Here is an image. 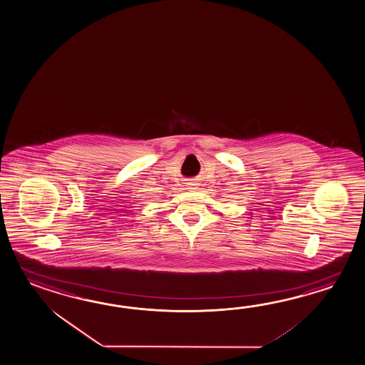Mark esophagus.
I'll list each match as a JSON object with an SVG mask.
<instances>
[{
    "label": "esophagus",
    "mask_w": 365,
    "mask_h": 365,
    "mask_svg": "<svg viewBox=\"0 0 365 365\" xmlns=\"http://www.w3.org/2000/svg\"><path fill=\"white\" fill-rule=\"evenodd\" d=\"M187 185H188V188H190V190H196V188H197V185H196V183H194V182H190V183H187Z\"/></svg>",
    "instance_id": "34e87169"
}]
</instances>
